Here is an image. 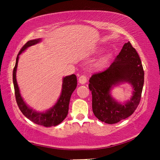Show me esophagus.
Masks as SVG:
<instances>
[{"instance_id":"esophagus-1","label":"esophagus","mask_w":160,"mask_h":160,"mask_svg":"<svg viewBox=\"0 0 160 160\" xmlns=\"http://www.w3.org/2000/svg\"><path fill=\"white\" fill-rule=\"evenodd\" d=\"M78 81H79V82L80 84H85L87 82V77L86 76H84V75H82V76H80L79 77V79H78Z\"/></svg>"}]
</instances>
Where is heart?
I'll list each match as a JSON object with an SVG mask.
<instances>
[{
    "instance_id": "b5f03b06",
    "label": "heart",
    "mask_w": 160,
    "mask_h": 160,
    "mask_svg": "<svg viewBox=\"0 0 160 160\" xmlns=\"http://www.w3.org/2000/svg\"><path fill=\"white\" fill-rule=\"evenodd\" d=\"M108 58H109V57H108V56H105L102 57L99 61H98V65L100 67H104L107 64L108 61Z\"/></svg>"
}]
</instances>
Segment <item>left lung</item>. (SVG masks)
Returning <instances> with one entry per match:
<instances>
[{"label": "left lung", "instance_id": "left-lung-1", "mask_svg": "<svg viewBox=\"0 0 160 160\" xmlns=\"http://www.w3.org/2000/svg\"><path fill=\"white\" fill-rule=\"evenodd\" d=\"M144 81V72L138 52L130 42L125 43L110 67L92 75L89 88L92 93V109L98 120L115 124L130 116L140 104ZM128 82L134 92L130 101L120 104L111 97L112 87Z\"/></svg>", "mask_w": 160, "mask_h": 160}]
</instances>
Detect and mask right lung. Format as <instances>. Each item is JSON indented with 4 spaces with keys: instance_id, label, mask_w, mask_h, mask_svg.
<instances>
[{
    "instance_id": "1",
    "label": "right lung",
    "mask_w": 160,
    "mask_h": 160,
    "mask_svg": "<svg viewBox=\"0 0 160 160\" xmlns=\"http://www.w3.org/2000/svg\"><path fill=\"white\" fill-rule=\"evenodd\" d=\"M40 41V38L29 40L20 49L18 56H17L16 64L13 70V87H14L16 102L22 114L29 120L34 122L35 124L44 126L45 127H50L60 124L67 117L68 111H69L71 96L77 87V78L76 75L72 74L63 78L62 92H61L60 96L56 104L49 110L47 111L45 113H38V112H36L32 108H29L20 96L16 78L17 66H18L19 56L23 51H25L30 46L38 43Z\"/></svg>"
}]
</instances>
